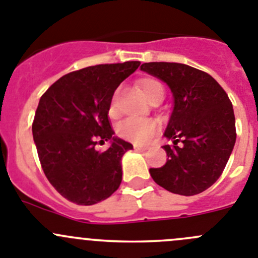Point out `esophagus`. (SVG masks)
<instances>
[{
	"label": "esophagus",
	"mask_w": 258,
	"mask_h": 258,
	"mask_svg": "<svg viewBox=\"0 0 258 258\" xmlns=\"http://www.w3.org/2000/svg\"><path fill=\"white\" fill-rule=\"evenodd\" d=\"M134 148H135V150H137V151H145V150H148L149 146L148 145H139V144H135Z\"/></svg>",
	"instance_id": "1"
}]
</instances>
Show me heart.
Listing matches in <instances>:
<instances>
[{"instance_id": "b5f03b06", "label": "heart", "mask_w": 258, "mask_h": 258, "mask_svg": "<svg viewBox=\"0 0 258 258\" xmlns=\"http://www.w3.org/2000/svg\"><path fill=\"white\" fill-rule=\"evenodd\" d=\"M143 90L149 100L155 96L156 94H164V86L160 81L154 79H146L141 83ZM109 115L115 114V96L110 100L109 104ZM156 131V124L151 119L145 118H127L123 122L118 124L117 134L131 143L135 144H145L150 140Z\"/></svg>"}]
</instances>
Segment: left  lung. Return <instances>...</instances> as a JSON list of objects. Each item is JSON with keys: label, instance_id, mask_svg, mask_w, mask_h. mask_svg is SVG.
I'll return each instance as SVG.
<instances>
[{"label": "left lung", "instance_id": "8db88e82", "mask_svg": "<svg viewBox=\"0 0 258 258\" xmlns=\"http://www.w3.org/2000/svg\"><path fill=\"white\" fill-rule=\"evenodd\" d=\"M140 70L164 81L173 95V110L164 131L173 145L163 146L167 163L150 168L151 178L172 194H201L219 179L234 148L232 103L215 79L188 64L149 62Z\"/></svg>", "mask_w": 258, "mask_h": 258}]
</instances>
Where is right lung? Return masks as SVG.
<instances>
[{
    "instance_id": "1",
    "label": "right lung",
    "mask_w": 258,
    "mask_h": 258,
    "mask_svg": "<svg viewBox=\"0 0 258 258\" xmlns=\"http://www.w3.org/2000/svg\"><path fill=\"white\" fill-rule=\"evenodd\" d=\"M140 63L70 72L40 98L31 127L40 164L49 183L74 204H98L121 184L122 156L134 146L114 136L108 109L115 89ZM98 141H110V148L96 151Z\"/></svg>"
}]
</instances>
